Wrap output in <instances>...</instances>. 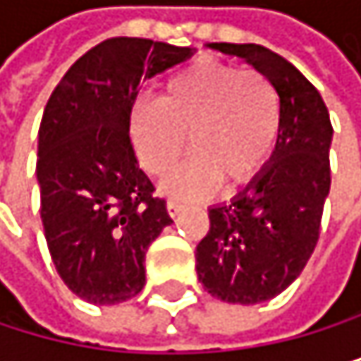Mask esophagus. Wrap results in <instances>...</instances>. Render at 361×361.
<instances>
[{"mask_svg":"<svg viewBox=\"0 0 361 361\" xmlns=\"http://www.w3.org/2000/svg\"><path fill=\"white\" fill-rule=\"evenodd\" d=\"M184 207H186V205H184V203H179V201H169V203H166V210H169V214H171L173 219H175L177 214H182V212H184Z\"/></svg>","mask_w":361,"mask_h":361,"instance_id":"34e87169","label":"esophagus"}]
</instances>
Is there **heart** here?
I'll list each match as a JSON object with an SVG mask.
<instances>
[{"label":"heart","mask_w":361,"mask_h":361,"mask_svg":"<svg viewBox=\"0 0 361 361\" xmlns=\"http://www.w3.org/2000/svg\"><path fill=\"white\" fill-rule=\"evenodd\" d=\"M195 156L179 166L164 192L210 195L219 179L247 184L275 154L281 134V99L275 84L257 71L216 60H199L175 73L160 102L140 99L132 110V138L142 166L169 173L188 147Z\"/></svg>","instance_id":"b5f03b06"}]
</instances>
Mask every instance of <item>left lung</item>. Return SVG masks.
I'll return each mask as SVG.
<instances>
[{
    "label": "left lung",
    "instance_id": "left-lung-1",
    "mask_svg": "<svg viewBox=\"0 0 361 361\" xmlns=\"http://www.w3.org/2000/svg\"><path fill=\"white\" fill-rule=\"evenodd\" d=\"M207 47L251 64L281 99L275 154L231 201L207 210L210 231L197 245V275L207 293L225 303L255 305L283 293L318 243L331 186L334 128L321 92L279 54L253 43Z\"/></svg>",
    "mask_w": 361,
    "mask_h": 361
}]
</instances>
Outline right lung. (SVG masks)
I'll return each instance as SVG.
<instances>
[{
  "mask_svg": "<svg viewBox=\"0 0 361 361\" xmlns=\"http://www.w3.org/2000/svg\"><path fill=\"white\" fill-rule=\"evenodd\" d=\"M192 54L149 38H108L68 68L45 106L40 219L58 275L88 303L136 297L147 281V249L173 223L138 166L130 116L140 82Z\"/></svg>",
  "mask_w": 361,
  "mask_h": 361,
  "instance_id": "right-lung-1",
  "label": "right lung"
}]
</instances>
